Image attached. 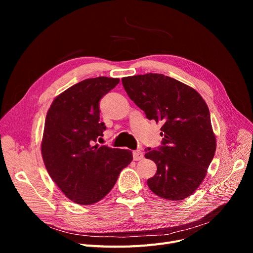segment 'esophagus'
Instances as JSON below:
<instances>
[{
  "instance_id": "esophagus-1",
  "label": "esophagus",
  "mask_w": 253,
  "mask_h": 253,
  "mask_svg": "<svg viewBox=\"0 0 253 253\" xmlns=\"http://www.w3.org/2000/svg\"><path fill=\"white\" fill-rule=\"evenodd\" d=\"M141 159H143V153L139 150L134 151L133 152V160L134 161H139V160H141Z\"/></svg>"
}]
</instances>
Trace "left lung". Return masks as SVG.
I'll use <instances>...</instances> for the list:
<instances>
[{
	"label": "left lung",
	"instance_id": "8db88e82",
	"mask_svg": "<svg viewBox=\"0 0 253 253\" xmlns=\"http://www.w3.org/2000/svg\"><path fill=\"white\" fill-rule=\"evenodd\" d=\"M122 84L149 120L163 124L162 145L145 150L144 157L157 165L149 188L167 200H183L201 184L215 154L205 100L192 87L162 74L125 77Z\"/></svg>",
	"mask_w": 253,
	"mask_h": 253
}]
</instances>
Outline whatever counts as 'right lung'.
Returning a JSON list of instances; mask_svg holds the SVG:
<instances>
[{
  "label": "right lung",
  "instance_id": "obj_1",
  "mask_svg": "<svg viewBox=\"0 0 253 253\" xmlns=\"http://www.w3.org/2000/svg\"><path fill=\"white\" fill-rule=\"evenodd\" d=\"M119 82L108 77L86 79L53 100L46 116L41 143L45 167L61 192L80 205L108 195L133 158L129 150L94 144L106 128L100 122L99 100Z\"/></svg>",
  "mask_w": 253,
  "mask_h": 253
}]
</instances>
